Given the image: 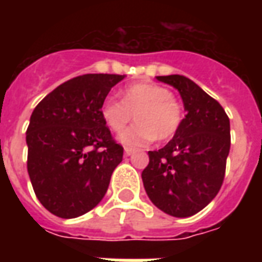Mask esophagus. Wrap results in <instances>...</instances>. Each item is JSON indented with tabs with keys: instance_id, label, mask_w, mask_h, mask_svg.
Segmentation results:
<instances>
[{
	"instance_id": "obj_1",
	"label": "esophagus",
	"mask_w": 262,
	"mask_h": 262,
	"mask_svg": "<svg viewBox=\"0 0 262 262\" xmlns=\"http://www.w3.org/2000/svg\"><path fill=\"white\" fill-rule=\"evenodd\" d=\"M136 151V148H132V147H125V154L126 156H130Z\"/></svg>"
}]
</instances>
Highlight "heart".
<instances>
[{"label":"heart","instance_id":"heart-1","mask_svg":"<svg viewBox=\"0 0 262 262\" xmlns=\"http://www.w3.org/2000/svg\"><path fill=\"white\" fill-rule=\"evenodd\" d=\"M101 115L115 133L123 130L135 116L136 123L120 136V142L127 146H146L156 139L168 140L180 130L184 119L181 103L167 88L154 82L126 86L122 102L105 99Z\"/></svg>","mask_w":262,"mask_h":262}]
</instances>
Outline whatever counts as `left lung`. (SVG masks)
Instances as JSON below:
<instances>
[{"label": "left lung", "instance_id": "left-lung-1", "mask_svg": "<svg viewBox=\"0 0 262 262\" xmlns=\"http://www.w3.org/2000/svg\"><path fill=\"white\" fill-rule=\"evenodd\" d=\"M157 80L178 90L187 115L164 147L148 151L143 185L160 210L188 217L209 205L223 184L230 120L222 105L192 80L178 74Z\"/></svg>", "mask_w": 262, "mask_h": 262}]
</instances>
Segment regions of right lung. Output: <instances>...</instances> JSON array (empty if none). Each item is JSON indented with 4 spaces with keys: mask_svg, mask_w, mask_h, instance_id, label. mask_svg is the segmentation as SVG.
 Segmentation results:
<instances>
[{
    "mask_svg": "<svg viewBox=\"0 0 262 262\" xmlns=\"http://www.w3.org/2000/svg\"><path fill=\"white\" fill-rule=\"evenodd\" d=\"M125 75L84 74L66 81L33 109L26 130L28 174L45 208L63 219L90 212L108 191L123 157L101 106Z\"/></svg>",
    "mask_w": 262,
    "mask_h": 262,
    "instance_id": "add662e5",
    "label": "right lung"
}]
</instances>
